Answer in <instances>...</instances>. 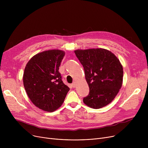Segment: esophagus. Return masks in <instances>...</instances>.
<instances>
[{
  "label": "esophagus",
  "mask_w": 148,
  "mask_h": 148,
  "mask_svg": "<svg viewBox=\"0 0 148 148\" xmlns=\"http://www.w3.org/2000/svg\"><path fill=\"white\" fill-rule=\"evenodd\" d=\"M72 86H73V88H75V87L76 86V83H75V82L73 83V84H72Z\"/></svg>",
  "instance_id": "esophagus-1"
}]
</instances>
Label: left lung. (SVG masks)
Segmentation results:
<instances>
[{"mask_svg": "<svg viewBox=\"0 0 148 148\" xmlns=\"http://www.w3.org/2000/svg\"><path fill=\"white\" fill-rule=\"evenodd\" d=\"M74 53L84 70L89 94L83 98L88 107L98 109L110 104L123 82V68L113 53L104 49L76 50Z\"/></svg>", "mask_w": 148, "mask_h": 148, "instance_id": "1", "label": "left lung"}]
</instances>
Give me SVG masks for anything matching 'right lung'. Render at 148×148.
<instances>
[{
  "label": "right lung",
  "mask_w": 148,
  "mask_h": 148,
  "mask_svg": "<svg viewBox=\"0 0 148 148\" xmlns=\"http://www.w3.org/2000/svg\"><path fill=\"white\" fill-rule=\"evenodd\" d=\"M65 56L60 50L39 53L25 69L23 84L32 103L40 109L52 112L63 104L69 88L62 80L59 67Z\"/></svg>",
  "instance_id": "right-lung-1"
}]
</instances>
